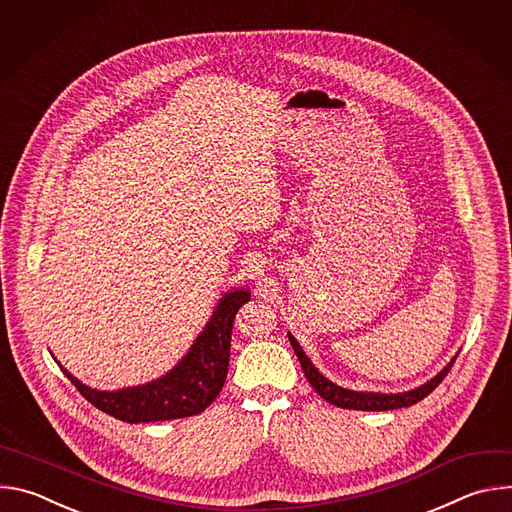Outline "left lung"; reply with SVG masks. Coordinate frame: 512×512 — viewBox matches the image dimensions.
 <instances>
[{
    "label": "left lung",
    "instance_id": "left-lung-1",
    "mask_svg": "<svg viewBox=\"0 0 512 512\" xmlns=\"http://www.w3.org/2000/svg\"><path fill=\"white\" fill-rule=\"evenodd\" d=\"M289 342L291 346H294V352L298 354L300 358V364L304 369V375L306 379L310 381V385L314 387V391L328 403L336 405V407H342V409H356V411H389V409H401V407H409V405H415L417 401H421L423 397H427L437 385H440L444 381V377L450 373L452 364L456 360H452L448 367L437 375L435 379L427 381L425 385H421L419 389H413V391H407V393H399V395H381V393H358V391H348V389H342L334 383H330L326 377H322L318 373V369L314 367V364L310 362V358L306 356V352L302 350V346L298 344V340L289 334Z\"/></svg>",
    "mask_w": 512,
    "mask_h": 512
}]
</instances>
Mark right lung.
I'll list each match as a JSON object with an SVG mask.
<instances>
[{"mask_svg": "<svg viewBox=\"0 0 512 512\" xmlns=\"http://www.w3.org/2000/svg\"><path fill=\"white\" fill-rule=\"evenodd\" d=\"M249 300L247 289L227 294L178 367L154 383L107 393L85 387L62 367L60 371L91 405L127 423L182 419L202 413L223 391L229 373L233 322L239 308Z\"/></svg>", "mask_w": 512, "mask_h": 512, "instance_id": "add662e5", "label": "right lung"}]
</instances>
